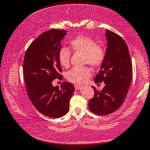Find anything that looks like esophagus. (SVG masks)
<instances>
[{"label":"esophagus","mask_w":150,"mask_h":150,"mask_svg":"<svg viewBox=\"0 0 150 150\" xmlns=\"http://www.w3.org/2000/svg\"><path fill=\"white\" fill-rule=\"evenodd\" d=\"M74 87H75V90H79V89L82 88V86H81V85H78V84H75Z\"/></svg>","instance_id":"esophagus-1"}]
</instances>
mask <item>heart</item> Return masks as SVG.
<instances>
[{"label":"heart","mask_w":150,"mask_h":150,"mask_svg":"<svg viewBox=\"0 0 150 150\" xmlns=\"http://www.w3.org/2000/svg\"><path fill=\"white\" fill-rule=\"evenodd\" d=\"M70 48L75 52L84 54L83 63L88 64L94 68L102 66L105 58V51L102 47L92 38L86 36H78L70 41ZM71 51L68 48H62L58 53L59 64L63 67L69 65ZM92 75L91 70L88 67H73L66 73V78L70 82L81 84L86 82Z\"/></svg>","instance_id":"1"}]
</instances>
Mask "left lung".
I'll return each instance as SVG.
<instances>
[{"mask_svg": "<svg viewBox=\"0 0 150 150\" xmlns=\"http://www.w3.org/2000/svg\"><path fill=\"white\" fill-rule=\"evenodd\" d=\"M108 48L105 58L96 83L105 84L101 91L94 86V96L88 102L90 111L99 115H107L121 107L127 94L132 79V66L125 40L115 33L106 29Z\"/></svg>", "mask_w": 150, "mask_h": 150, "instance_id": "obj_1", "label": "left lung"}]
</instances>
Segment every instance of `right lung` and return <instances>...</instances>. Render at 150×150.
I'll list each match as a JSON object with an SVG mask.
<instances>
[{"label": "right lung", "mask_w": 150, "mask_h": 150, "mask_svg": "<svg viewBox=\"0 0 150 150\" xmlns=\"http://www.w3.org/2000/svg\"><path fill=\"white\" fill-rule=\"evenodd\" d=\"M66 32L51 29L42 33L27 49L23 64V79L30 101L40 113L53 118L67 113L75 89L68 82L62 83L60 88L52 84L54 79L62 77L58 53Z\"/></svg>", "instance_id": "right-lung-1"}]
</instances>
